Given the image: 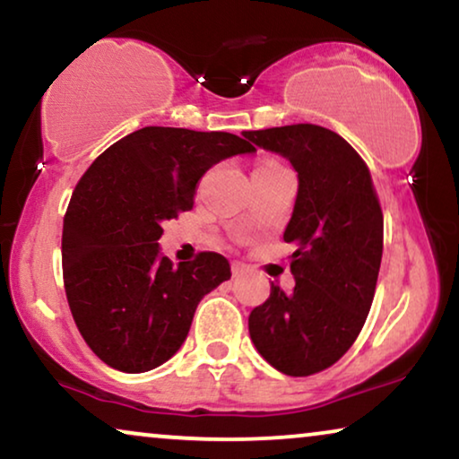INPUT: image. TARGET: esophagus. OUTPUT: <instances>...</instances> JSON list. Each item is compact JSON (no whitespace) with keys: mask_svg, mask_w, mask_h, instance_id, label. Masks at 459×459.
Returning a JSON list of instances; mask_svg holds the SVG:
<instances>
[{"mask_svg":"<svg viewBox=\"0 0 459 459\" xmlns=\"http://www.w3.org/2000/svg\"><path fill=\"white\" fill-rule=\"evenodd\" d=\"M247 272H248V265H244V263L240 261L231 263V273H234V278H240V275H244Z\"/></svg>","mask_w":459,"mask_h":459,"instance_id":"34e87169","label":"esophagus"}]
</instances>
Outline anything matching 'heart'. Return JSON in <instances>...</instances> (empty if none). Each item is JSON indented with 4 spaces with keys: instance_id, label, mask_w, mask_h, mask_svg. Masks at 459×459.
I'll return each mask as SVG.
<instances>
[{
    "instance_id": "1",
    "label": "heart",
    "mask_w": 459,
    "mask_h": 459,
    "mask_svg": "<svg viewBox=\"0 0 459 459\" xmlns=\"http://www.w3.org/2000/svg\"><path fill=\"white\" fill-rule=\"evenodd\" d=\"M275 167H281V165H280V162H275V160H265L263 165H259L256 169H275Z\"/></svg>"
}]
</instances>
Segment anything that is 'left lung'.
<instances>
[{"label": "left lung", "instance_id": "1", "mask_svg": "<svg viewBox=\"0 0 459 459\" xmlns=\"http://www.w3.org/2000/svg\"><path fill=\"white\" fill-rule=\"evenodd\" d=\"M250 146L290 160L297 203L284 240L297 244L294 290L272 284L248 332L263 359L286 376H311L351 349L372 307L385 219L372 175L353 146L311 123L244 131Z\"/></svg>", "mask_w": 459, "mask_h": 459}]
</instances>
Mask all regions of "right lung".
Instances as JSON below:
<instances>
[{
    "mask_svg": "<svg viewBox=\"0 0 459 459\" xmlns=\"http://www.w3.org/2000/svg\"><path fill=\"white\" fill-rule=\"evenodd\" d=\"M253 152L225 131L143 127L79 179L62 228V275L74 324L106 366L140 374L171 359L204 294L230 280L223 255L173 267L159 238L162 223L192 209L212 165Z\"/></svg>",
    "mask_w": 459,
    "mask_h": 459,
    "instance_id": "obj_1",
    "label": "right lung"
}]
</instances>
